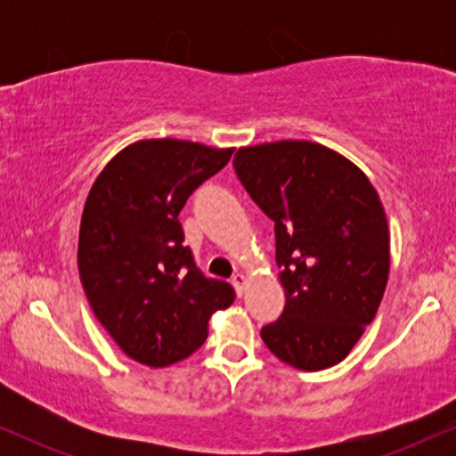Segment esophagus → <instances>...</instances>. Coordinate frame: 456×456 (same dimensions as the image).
<instances>
[{
	"mask_svg": "<svg viewBox=\"0 0 456 456\" xmlns=\"http://www.w3.org/2000/svg\"><path fill=\"white\" fill-rule=\"evenodd\" d=\"M232 285L235 287V294L242 296L244 294V287H246V276L242 274V272H238V274H233L232 279Z\"/></svg>",
	"mask_w": 456,
	"mask_h": 456,
	"instance_id": "obj_1",
	"label": "esophagus"
}]
</instances>
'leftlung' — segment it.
I'll list each match as a JSON object with an SVG mask.
<instances>
[{
	"label": "left lung",
	"mask_w": 456,
	"mask_h": 456,
	"mask_svg": "<svg viewBox=\"0 0 456 456\" xmlns=\"http://www.w3.org/2000/svg\"><path fill=\"white\" fill-rule=\"evenodd\" d=\"M233 169L274 221L285 308L261 338L302 370L338 364L373 322L390 270V235L362 171L313 141L240 148Z\"/></svg>",
	"instance_id": "8db88e82"
}]
</instances>
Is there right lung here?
Wrapping results in <instances>:
<instances>
[{
	"label": "right lung",
	"mask_w": 456,
	"mask_h": 456,
	"mask_svg": "<svg viewBox=\"0 0 456 456\" xmlns=\"http://www.w3.org/2000/svg\"><path fill=\"white\" fill-rule=\"evenodd\" d=\"M232 154L180 139L137 141L87 195L77 253L83 289L113 341L141 364L188 358L208 338L212 313L235 300L229 282L197 268L177 221Z\"/></svg>",
	"instance_id": "obj_1"
}]
</instances>
